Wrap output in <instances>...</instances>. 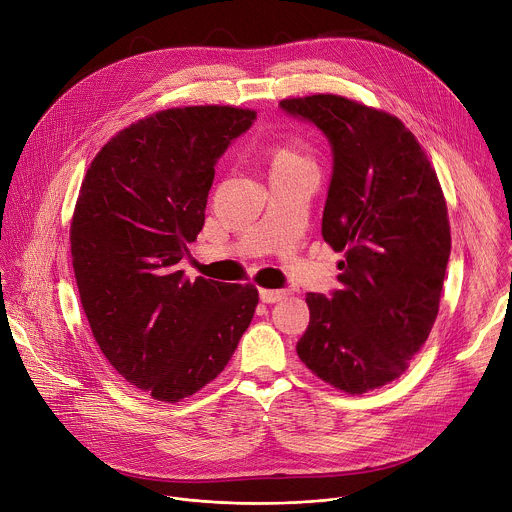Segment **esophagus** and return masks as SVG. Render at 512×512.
Returning a JSON list of instances; mask_svg holds the SVG:
<instances>
[{
  "mask_svg": "<svg viewBox=\"0 0 512 512\" xmlns=\"http://www.w3.org/2000/svg\"><path fill=\"white\" fill-rule=\"evenodd\" d=\"M259 298L265 304H275V302H281L285 298V291L283 289H265V287H261Z\"/></svg>",
  "mask_w": 512,
  "mask_h": 512,
  "instance_id": "34e87169",
  "label": "esophagus"
}]
</instances>
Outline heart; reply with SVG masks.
Instances as JSON below:
<instances>
[{
  "mask_svg": "<svg viewBox=\"0 0 512 512\" xmlns=\"http://www.w3.org/2000/svg\"><path fill=\"white\" fill-rule=\"evenodd\" d=\"M269 158H271V176L296 172L304 168H316V160L308 150V145H304L298 139L277 143L271 150Z\"/></svg>",
  "mask_w": 512,
  "mask_h": 512,
  "instance_id": "heart-1",
  "label": "heart"
}]
</instances>
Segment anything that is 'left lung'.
Segmentation results:
<instances>
[{
    "label": "left lung",
    "mask_w": 512,
    "mask_h": 512,
    "mask_svg": "<svg viewBox=\"0 0 512 512\" xmlns=\"http://www.w3.org/2000/svg\"><path fill=\"white\" fill-rule=\"evenodd\" d=\"M279 105L332 145L322 237L344 255L332 300L306 296L298 356L342 393L381 389L409 369L440 310L452 249L440 180L417 137L387 111L322 93Z\"/></svg>",
    "instance_id": "1"
}]
</instances>
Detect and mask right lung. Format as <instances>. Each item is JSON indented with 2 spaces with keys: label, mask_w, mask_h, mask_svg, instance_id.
Masks as SVG:
<instances>
[{
  "label": "right lung",
  "mask_w": 512,
  "mask_h": 512,
  "mask_svg": "<svg viewBox=\"0 0 512 512\" xmlns=\"http://www.w3.org/2000/svg\"><path fill=\"white\" fill-rule=\"evenodd\" d=\"M255 115L158 111L113 135L81 184L70 253L85 316L111 367L156 401L223 373L259 304L253 283L190 281L178 267L204 227L216 160Z\"/></svg>",
  "instance_id": "obj_1"
}]
</instances>
